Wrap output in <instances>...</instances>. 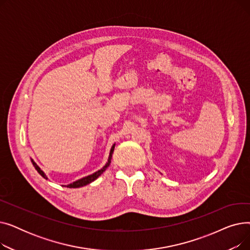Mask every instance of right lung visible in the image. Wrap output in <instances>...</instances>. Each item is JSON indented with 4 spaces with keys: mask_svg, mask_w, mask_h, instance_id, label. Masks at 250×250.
Instances as JSON below:
<instances>
[{
    "mask_svg": "<svg viewBox=\"0 0 250 250\" xmlns=\"http://www.w3.org/2000/svg\"><path fill=\"white\" fill-rule=\"evenodd\" d=\"M114 147H115V144H113L112 145V147H111V149H110V151H109V156H108V159H107V162L105 163V165L101 168V169H99L98 171H96V172H94V173H92V174H90V175H87V176H85V177H83V178H80V179H78V180H76V181H74V182H72V183H70V185H68L67 186V188H82V187H85V186H87V185H89V183H91V182H93L94 180H96L104 171L105 170L107 169V167L110 165V162H111V158H112V153H113V151H114ZM31 162H32V164H33V166H34V168L37 170V172L41 174L43 178H45V179H48V177L46 176V174L42 171V170L41 169V167H39L34 161H33V159H31Z\"/></svg>",
    "mask_w": 250,
    "mask_h": 250,
    "instance_id": "add662e5",
    "label": "right lung"
}]
</instances>
